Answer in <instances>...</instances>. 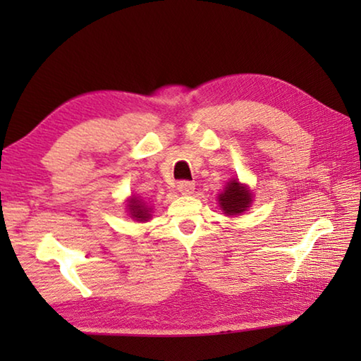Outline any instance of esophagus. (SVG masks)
<instances>
[{"label": "esophagus", "mask_w": 361, "mask_h": 361, "mask_svg": "<svg viewBox=\"0 0 361 361\" xmlns=\"http://www.w3.org/2000/svg\"><path fill=\"white\" fill-rule=\"evenodd\" d=\"M194 189H195V185L192 181H180L178 183V191L181 192V194H185V195H189V194H192L194 192Z\"/></svg>", "instance_id": "esophagus-1"}]
</instances>
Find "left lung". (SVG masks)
<instances>
[{
	"instance_id": "1",
	"label": "left lung",
	"mask_w": 361,
	"mask_h": 361,
	"mask_svg": "<svg viewBox=\"0 0 361 361\" xmlns=\"http://www.w3.org/2000/svg\"><path fill=\"white\" fill-rule=\"evenodd\" d=\"M218 197L221 210L228 215H237V213L245 212L247 207L252 204V192L235 180L229 181Z\"/></svg>"
}]
</instances>
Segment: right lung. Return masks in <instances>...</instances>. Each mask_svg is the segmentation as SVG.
Segmentation results:
<instances>
[{
  "label": "right lung",
  "mask_w": 361,
  "mask_h": 361,
  "mask_svg": "<svg viewBox=\"0 0 361 361\" xmlns=\"http://www.w3.org/2000/svg\"><path fill=\"white\" fill-rule=\"evenodd\" d=\"M127 207H129L130 215L135 219H140V221H146V219L149 218L148 209H146L145 204H142V200H138L137 197H133Z\"/></svg>",
  "instance_id": "add662e5"
}]
</instances>
